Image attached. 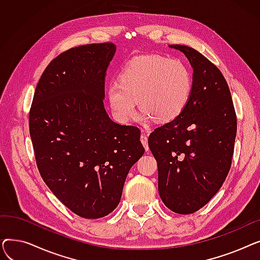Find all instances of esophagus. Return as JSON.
I'll use <instances>...</instances> for the list:
<instances>
[{"mask_svg": "<svg viewBox=\"0 0 260 260\" xmlns=\"http://www.w3.org/2000/svg\"><path fill=\"white\" fill-rule=\"evenodd\" d=\"M140 140H141V142H142V144H143V146L145 147V149H146V152L148 151V142H147V136L145 135V134H142L141 135V138H140Z\"/></svg>", "mask_w": 260, "mask_h": 260, "instance_id": "obj_1", "label": "esophagus"}]
</instances>
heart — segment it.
Instances as JSON below:
<instances>
[{"label": "heart", "instance_id": "heart-1", "mask_svg": "<svg viewBox=\"0 0 260 260\" xmlns=\"http://www.w3.org/2000/svg\"><path fill=\"white\" fill-rule=\"evenodd\" d=\"M193 90V75L179 59L144 54L129 60L119 75V83L109 85L108 102L122 122L137 116V101L143 119L167 123L185 109Z\"/></svg>", "mask_w": 260, "mask_h": 260}]
</instances>
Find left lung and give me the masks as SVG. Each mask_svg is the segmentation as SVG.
<instances>
[{
	"instance_id": "left-lung-1",
	"label": "left lung",
	"mask_w": 260,
	"mask_h": 260,
	"mask_svg": "<svg viewBox=\"0 0 260 260\" xmlns=\"http://www.w3.org/2000/svg\"><path fill=\"white\" fill-rule=\"evenodd\" d=\"M193 67V90L182 114L155 128L148 147L158 166V189L173 212L192 214L213 198L232 165L237 118L226 81L196 49L170 45Z\"/></svg>"
}]
</instances>
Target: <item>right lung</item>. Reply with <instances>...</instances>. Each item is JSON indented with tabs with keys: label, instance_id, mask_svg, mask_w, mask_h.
Here are the masks:
<instances>
[{
	"label": "right lung",
	"instance_id": "obj_1",
	"mask_svg": "<svg viewBox=\"0 0 260 260\" xmlns=\"http://www.w3.org/2000/svg\"><path fill=\"white\" fill-rule=\"evenodd\" d=\"M115 52L107 42L60 53L41 76L29 112L41 177L66 208L87 219L118 207L126 176L144 154L140 129L118 124L104 108Z\"/></svg>",
	"mask_w": 260,
	"mask_h": 260
}]
</instances>
